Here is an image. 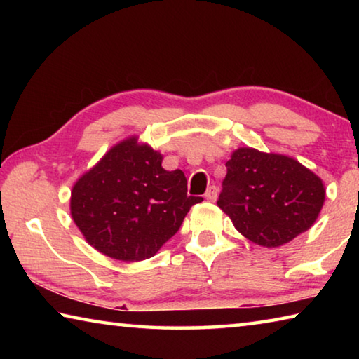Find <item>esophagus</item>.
<instances>
[{
    "label": "esophagus",
    "instance_id": "obj_1",
    "mask_svg": "<svg viewBox=\"0 0 359 359\" xmlns=\"http://www.w3.org/2000/svg\"><path fill=\"white\" fill-rule=\"evenodd\" d=\"M204 198L208 199V201H210V203L217 201V198H218V190H217V187H215V185H210V187L208 188V191H205Z\"/></svg>",
    "mask_w": 359,
    "mask_h": 359
}]
</instances>
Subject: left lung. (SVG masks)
<instances>
[{"label": "left lung", "mask_w": 359, "mask_h": 359, "mask_svg": "<svg viewBox=\"0 0 359 359\" xmlns=\"http://www.w3.org/2000/svg\"><path fill=\"white\" fill-rule=\"evenodd\" d=\"M217 205L239 233L276 248L306 233L325 203V184L294 158L239 147L226 161Z\"/></svg>", "instance_id": "left-lung-1"}]
</instances>
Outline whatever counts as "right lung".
<instances>
[{
    "label": "right lung",
    "instance_id": "1",
    "mask_svg": "<svg viewBox=\"0 0 359 359\" xmlns=\"http://www.w3.org/2000/svg\"><path fill=\"white\" fill-rule=\"evenodd\" d=\"M161 161L160 151L130 136L72 185V220L100 253L126 263L155 257L203 201L188 196L180 169L166 171Z\"/></svg>",
    "mask_w": 359,
    "mask_h": 359
}]
</instances>
